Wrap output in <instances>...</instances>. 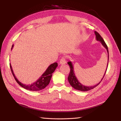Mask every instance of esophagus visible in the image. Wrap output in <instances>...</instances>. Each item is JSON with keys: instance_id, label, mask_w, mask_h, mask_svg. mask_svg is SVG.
I'll use <instances>...</instances> for the list:
<instances>
[{"instance_id": "obj_1", "label": "esophagus", "mask_w": 121, "mask_h": 121, "mask_svg": "<svg viewBox=\"0 0 121 121\" xmlns=\"http://www.w3.org/2000/svg\"><path fill=\"white\" fill-rule=\"evenodd\" d=\"M60 65H64L66 64V61H65V57H62V58L60 61Z\"/></svg>"}]
</instances>
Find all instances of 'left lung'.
Returning a JSON list of instances; mask_svg holds the SVG:
<instances>
[{
    "label": "left lung",
    "instance_id": "1",
    "mask_svg": "<svg viewBox=\"0 0 121 121\" xmlns=\"http://www.w3.org/2000/svg\"><path fill=\"white\" fill-rule=\"evenodd\" d=\"M94 33L95 35L96 36V39L97 41L100 42V43H101V44L103 45V46H104L105 49H107V52H108V58H109V56H108V46L106 44V43H105L104 41V40L103 38L101 37V36L99 35V34L98 33V32H97L96 31H94ZM68 64L69 65V68H70V73H69V75L68 76V81L69 82V84L74 88V89L78 90L79 91H89L90 90L92 89L93 88H94L95 87H96L97 85H98L99 84H100V83L101 82V81L103 79V78H104V76L106 72H107V69H108V63L107 65V69H106V70L105 71L104 74L102 77V78H101L100 81L98 83H97L96 85H94V86H86L85 85H83V84H82L81 83H80L77 79V78H76V77L75 76V73H74V67H73V64L71 61H69L68 62Z\"/></svg>",
    "mask_w": 121,
    "mask_h": 121
}]
</instances>
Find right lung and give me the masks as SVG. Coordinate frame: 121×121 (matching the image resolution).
<instances>
[{"label": "right lung", "instance_id": "right-lung-1", "mask_svg": "<svg viewBox=\"0 0 121 121\" xmlns=\"http://www.w3.org/2000/svg\"><path fill=\"white\" fill-rule=\"evenodd\" d=\"M13 45H12L11 50L13 49ZM57 65H58L57 63H54L53 64H51L47 68L45 72L43 73L41 75V76L40 77L37 81L31 84H25L20 82L19 80L17 79L15 75H14L12 69V65H11L10 64V68L14 79L16 80L17 82L21 86L23 87L24 88L27 90L35 91L42 90L44 88H45L48 85L51 80V78H52V74L54 72L55 69H56Z\"/></svg>", "mask_w": 121, "mask_h": 121}]
</instances>
